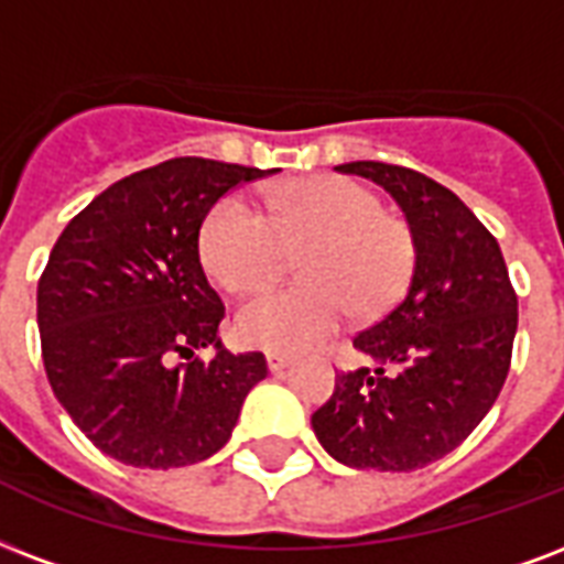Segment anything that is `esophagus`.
Returning <instances> with one entry per match:
<instances>
[{"label": "esophagus", "mask_w": 564, "mask_h": 564, "mask_svg": "<svg viewBox=\"0 0 564 564\" xmlns=\"http://www.w3.org/2000/svg\"><path fill=\"white\" fill-rule=\"evenodd\" d=\"M265 364H269V372H283V369H290L295 360H292L290 355H278V351H272V355H265Z\"/></svg>", "instance_id": "obj_1"}]
</instances>
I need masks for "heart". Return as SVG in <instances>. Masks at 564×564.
<instances>
[{"mask_svg": "<svg viewBox=\"0 0 564 564\" xmlns=\"http://www.w3.org/2000/svg\"><path fill=\"white\" fill-rule=\"evenodd\" d=\"M200 263L230 292L263 286L286 251H307L304 286H278L236 311V334L265 351H307L343 328L349 313L376 319L405 292L414 272V234L381 209L376 192L346 177H304L269 197V213L227 195L206 213Z\"/></svg>", "mask_w": 564, "mask_h": 564, "instance_id": "obj_1", "label": "heart"}]
</instances>
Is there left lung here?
Segmentation results:
<instances>
[{
  "instance_id": "obj_1",
  "label": "left lung",
  "mask_w": 564,
  "mask_h": 564,
  "mask_svg": "<svg viewBox=\"0 0 564 564\" xmlns=\"http://www.w3.org/2000/svg\"><path fill=\"white\" fill-rule=\"evenodd\" d=\"M390 192L414 234L405 299L360 330L372 369L343 372L313 414L330 458L408 473L444 458L491 411L509 376L518 295L497 239L449 188L387 162H346Z\"/></svg>"
}]
</instances>
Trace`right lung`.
<instances>
[{
    "label": "right lung",
    "mask_w": 564,
    "mask_h": 564,
    "mask_svg": "<svg viewBox=\"0 0 564 564\" xmlns=\"http://www.w3.org/2000/svg\"><path fill=\"white\" fill-rule=\"evenodd\" d=\"M265 174L167 159L118 180L58 236L37 283L43 369L82 435L115 462H204L230 441L248 390L269 372L260 351L221 346L225 304L197 251L206 213ZM209 345L214 360L197 359Z\"/></svg>",
    "instance_id": "1"
}]
</instances>
